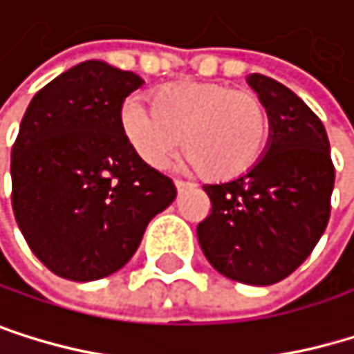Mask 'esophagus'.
I'll use <instances>...</instances> for the list:
<instances>
[{"mask_svg": "<svg viewBox=\"0 0 354 354\" xmlns=\"http://www.w3.org/2000/svg\"><path fill=\"white\" fill-rule=\"evenodd\" d=\"M175 185H177V192H185V189H192V187H194V183H189V181H181V179H177V181H175Z\"/></svg>", "mask_w": 354, "mask_h": 354, "instance_id": "obj_1", "label": "esophagus"}]
</instances>
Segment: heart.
Here are the masks:
<instances>
[{
    "label": "heart",
    "mask_w": 354,
    "mask_h": 354,
    "mask_svg": "<svg viewBox=\"0 0 354 354\" xmlns=\"http://www.w3.org/2000/svg\"><path fill=\"white\" fill-rule=\"evenodd\" d=\"M122 129L149 167H160L183 135L187 165L207 179L227 181L257 165L270 139V111L257 93L187 82L160 88L153 105L131 97L122 107Z\"/></svg>",
    "instance_id": "1"
}]
</instances>
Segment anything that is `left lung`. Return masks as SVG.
<instances>
[{
  "label": "left lung",
  "instance_id": "1",
  "mask_svg": "<svg viewBox=\"0 0 354 354\" xmlns=\"http://www.w3.org/2000/svg\"><path fill=\"white\" fill-rule=\"evenodd\" d=\"M249 84L270 111L266 156L243 177L203 185L211 213L196 234L223 277L272 285L302 263L325 232L335 169L319 115L281 82L251 73Z\"/></svg>",
  "mask_w": 354,
  "mask_h": 354
}]
</instances>
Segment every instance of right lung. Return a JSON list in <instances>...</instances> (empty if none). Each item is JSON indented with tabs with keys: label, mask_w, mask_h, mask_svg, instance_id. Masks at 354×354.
<instances>
[{
	"label": "right lung",
	"mask_w": 354,
	"mask_h": 354,
	"mask_svg": "<svg viewBox=\"0 0 354 354\" xmlns=\"http://www.w3.org/2000/svg\"><path fill=\"white\" fill-rule=\"evenodd\" d=\"M133 71L86 61L31 99L12 145V209L35 257L57 277L97 281L135 255L147 223L177 196L122 129Z\"/></svg>",
	"instance_id": "obj_1"
}]
</instances>
